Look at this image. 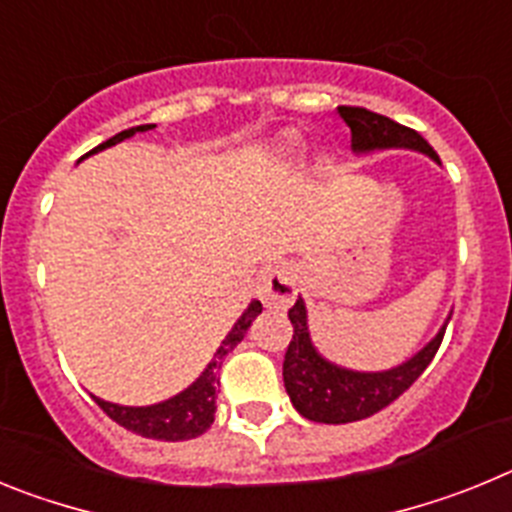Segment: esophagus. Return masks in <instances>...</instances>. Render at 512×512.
<instances>
[{
	"label": "esophagus",
	"instance_id": "esophagus-1",
	"mask_svg": "<svg viewBox=\"0 0 512 512\" xmlns=\"http://www.w3.org/2000/svg\"><path fill=\"white\" fill-rule=\"evenodd\" d=\"M256 295L266 307H284L297 295V274L287 261H274L259 277Z\"/></svg>",
	"mask_w": 512,
	"mask_h": 512
}]
</instances>
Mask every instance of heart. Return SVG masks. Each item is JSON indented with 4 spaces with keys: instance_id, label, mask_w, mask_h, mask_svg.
Returning <instances> with one entry per match:
<instances>
[{
    "instance_id": "1",
    "label": "heart",
    "mask_w": 512,
    "mask_h": 512,
    "mask_svg": "<svg viewBox=\"0 0 512 512\" xmlns=\"http://www.w3.org/2000/svg\"><path fill=\"white\" fill-rule=\"evenodd\" d=\"M289 148H297V140H289Z\"/></svg>"
}]
</instances>
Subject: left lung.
Here are the masks:
<instances>
[{
    "label": "left lung",
    "instance_id": "1",
    "mask_svg": "<svg viewBox=\"0 0 512 512\" xmlns=\"http://www.w3.org/2000/svg\"><path fill=\"white\" fill-rule=\"evenodd\" d=\"M338 112L351 128V151L356 156H369L379 151H415L441 166V158L425 143L423 135L405 128L400 122L377 115L366 107H351V104H341ZM449 320L451 315L443 320L436 336L402 364L379 369V372H361L320 354V348L310 336L307 305L300 295L295 305L289 307V323L295 328V336L284 354V390L297 413L312 423L341 425L369 418L395 402L425 372V366L431 364L441 346L443 330Z\"/></svg>",
    "mask_w": 512,
    "mask_h": 512
}]
</instances>
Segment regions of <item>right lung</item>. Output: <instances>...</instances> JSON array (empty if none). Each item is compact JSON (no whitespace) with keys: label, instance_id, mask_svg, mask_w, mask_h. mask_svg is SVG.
<instances>
[{"label":"right lung","instance_id":"obj_1","mask_svg":"<svg viewBox=\"0 0 512 512\" xmlns=\"http://www.w3.org/2000/svg\"><path fill=\"white\" fill-rule=\"evenodd\" d=\"M156 125H135V128L122 130V133L112 135L110 140H104L102 146H97L94 151H89L87 156L104 151V148H112L122 140L133 138L135 133H148ZM81 158V161H84ZM261 312V302L251 300L246 310L241 312V318L235 320L233 328L228 330V336L223 338V343L217 346L215 356H212L210 364L205 366V372L194 379L189 387H184L182 392H176L174 397L161 402H153V405H117V402H107L102 397L92 395L94 402L104 413L110 415L117 425L128 428V431L138 433L143 438H153V441H189V438H197L207 431L215 420V390L220 384L217 377V369L223 364L225 356L233 351L238 343L243 341L246 330L251 328L253 318Z\"/></svg>","mask_w":512,"mask_h":512}]
</instances>
